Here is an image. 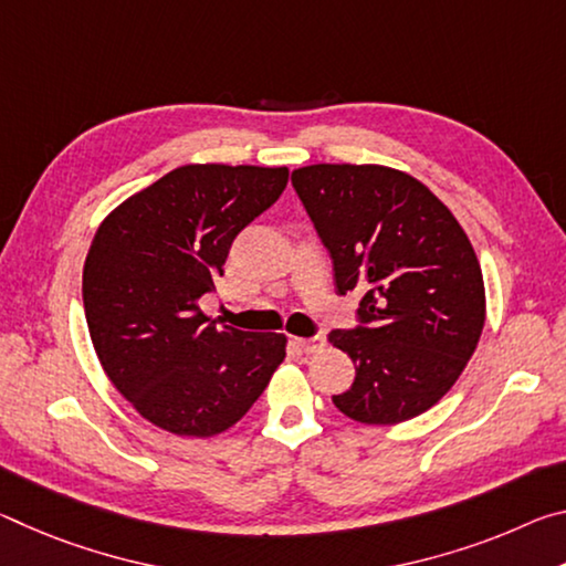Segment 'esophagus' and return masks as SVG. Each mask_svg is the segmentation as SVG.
Wrapping results in <instances>:
<instances>
[{
	"instance_id": "obj_1",
	"label": "esophagus",
	"mask_w": 566,
	"mask_h": 566,
	"mask_svg": "<svg viewBox=\"0 0 566 566\" xmlns=\"http://www.w3.org/2000/svg\"><path fill=\"white\" fill-rule=\"evenodd\" d=\"M296 342H300V347H302L306 354H314V352H319V349L324 347V337H322V334H317V337L296 339Z\"/></svg>"
}]
</instances>
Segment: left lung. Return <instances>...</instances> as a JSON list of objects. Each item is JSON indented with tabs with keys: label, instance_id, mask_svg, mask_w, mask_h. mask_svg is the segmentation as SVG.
Wrapping results in <instances>:
<instances>
[{
	"label": "left lung",
	"instance_id": "8db88e82",
	"mask_svg": "<svg viewBox=\"0 0 566 566\" xmlns=\"http://www.w3.org/2000/svg\"><path fill=\"white\" fill-rule=\"evenodd\" d=\"M327 247L337 292H359L357 327L329 342L357 364L332 401L361 424H397L434 407L484 327V280L454 214L421 181L377 165L292 171Z\"/></svg>",
	"mask_w": 566,
	"mask_h": 566
}]
</instances>
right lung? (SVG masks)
I'll return each instance as SVG.
<instances>
[{"instance_id": "right-lung-1", "label": "right lung", "mask_w": 566, "mask_h": 566, "mask_svg": "<svg viewBox=\"0 0 566 566\" xmlns=\"http://www.w3.org/2000/svg\"><path fill=\"white\" fill-rule=\"evenodd\" d=\"M286 167L187 165L104 219L82 274L104 371L151 424L214 437L242 419L284 359V334L205 317L237 234L282 197Z\"/></svg>"}]
</instances>
